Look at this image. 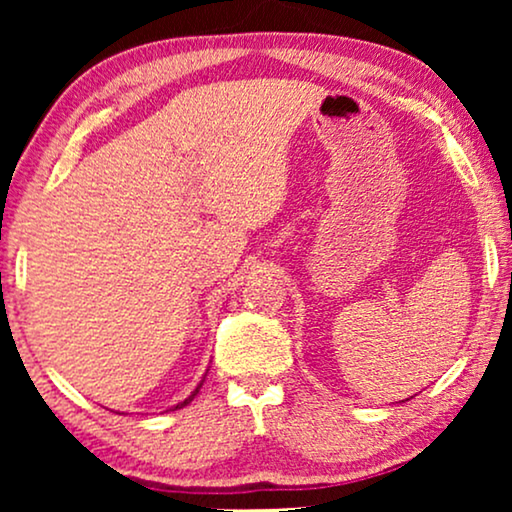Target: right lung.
<instances>
[{
	"label": "right lung",
	"mask_w": 512,
	"mask_h": 512,
	"mask_svg": "<svg viewBox=\"0 0 512 512\" xmlns=\"http://www.w3.org/2000/svg\"><path fill=\"white\" fill-rule=\"evenodd\" d=\"M202 382H205V380H202ZM202 382L198 384V387H195V391H191V396H188V398H186V401H181V403H177V405H174V408H184V405H188V403H191V401H193V398H195V396H198V391H200V387H202Z\"/></svg>",
	"instance_id": "right-lung-1"
}]
</instances>
